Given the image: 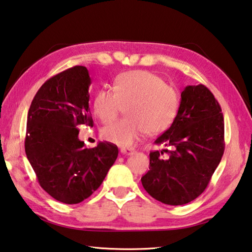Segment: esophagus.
<instances>
[{
  "label": "esophagus",
  "mask_w": 252,
  "mask_h": 252,
  "mask_svg": "<svg viewBox=\"0 0 252 252\" xmlns=\"http://www.w3.org/2000/svg\"><path fill=\"white\" fill-rule=\"evenodd\" d=\"M121 153L123 155H126V156H130V155H134L135 154V150L132 148H122L121 149Z\"/></svg>",
  "instance_id": "obj_1"
}]
</instances>
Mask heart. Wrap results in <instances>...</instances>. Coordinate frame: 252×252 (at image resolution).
<instances>
[{
	"label": "heart",
	"mask_w": 252,
	"mask_h": 252,
	"mask_svg": "<svg viewBox=\"0 0 252 252\" xmlns=\"http://www.w3.org/2000/svg\"><path fill=\"white\" fill-rule=\"evenodd\" d=\"M178 93L150 71L135 70L118 75L112 90L101 89L93 98L94 114L103 123L115 120L125 105L128 116L103 128V138L124 148L134 146L147 132L167 129L178 110Z\"/></svg>",
	"instance_id": "1"
}]
</instances>
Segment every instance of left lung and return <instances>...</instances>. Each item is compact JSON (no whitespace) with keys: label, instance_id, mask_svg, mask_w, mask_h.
I'll use <instances>...</instances> for the list:
<instances>
[{"label":"left lung","instance_id":"8db88e82","mask_svg":"<svg viewBox=\"0 0 252 252\" xmlns=\"http://www.w3.org/2000/svg\"><path fill=\"white\" fill-rule=\"evenodd\" d=\"M171 150L151 151L141 178L149 195L168 205H183L205 191L224 155V117L205 85H188L172 125L156 139ZM163 152L168 157L162 158Z\"/></svg>","mask_w":252,"mask_h":252}]
</instances>
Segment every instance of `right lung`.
I'll use <instances>...</instances> for the list:
<instances>
[{
    "mask_svg": "<svg viewBox=\"0 0 252 252\" xmlns=\"http://www.w3.org/2000/svg\"><path fill=\"white\" fill-rule=\"evenodd\" d=\"M90 84L85 67L64 70L41 85L27 115V159L40 187L65 204L91 196L118 156L117 146L111 142L87 148L79 139V125L93 126Z\"/></svg>",
    "mask_w": 252,
    "mask_h": 252,
    "instance_id": "1",
    "label": "right lung"
}]
</instances>
